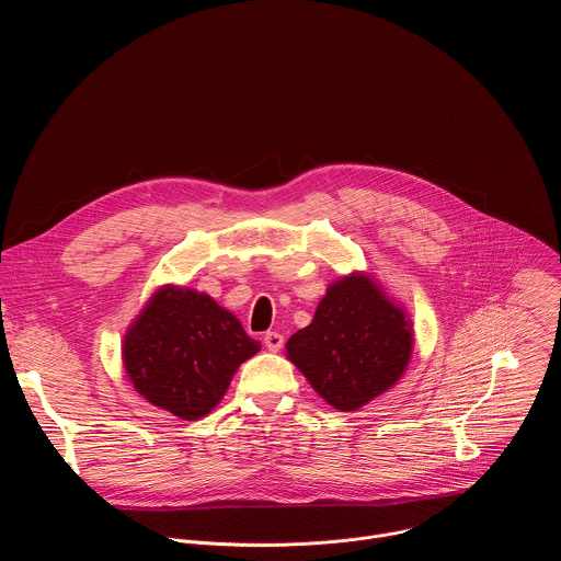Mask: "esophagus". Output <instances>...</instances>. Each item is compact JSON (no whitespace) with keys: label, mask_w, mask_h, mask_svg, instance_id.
I'll list each match as a JSON object with an SVG mask.
<instances>
[{"label":"esophagus","mask_w":561,"mask_h":561,"mask_svg":"<svg viewBox=\"0 0 561 561\" xmlns=\"http://www.w3.org/2000/svg\"><path fill=\"white\" fill-rule=\"evenodd\" d=\"M264 344H266L268 351L277 353V351H282V346H284V335H279V333H275V331H268V333L264 335Z\"/></svg>","instance_id":"obj_1"}]
</instances>
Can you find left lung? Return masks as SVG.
Segmentation results:
<instances>
[{"label": "left lung", "instance_id": "1", "mask_svg": "<svg viewBox=\"0 0 561 561\" xmlns=\"http://www.w3.org/2000/svg\"><path fill=\"white\" fill-rule=\"evenodd\" d=\"M288 359L337 411H357L402 377L413 333L404 312L364 275L344 277L319 301Z\"/></svg>", "mask_w": 561, "mask_h": 561}]
</instances>
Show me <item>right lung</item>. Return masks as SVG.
<instances>
[{
  "label": "right lung",
  "mask_w": 561,
  "mask_h": 561,
  "mask_svg": "<svg viewBox=\"0 0 561 561\" xmlns=\"http://www.w3.org/2000/svg\"><path fill=\"white\" fill-rule=\"evenodd\" d=\"M260 348L208 295L167 286L130 327L124 366L150 404L199 420L217 407L237 366Z\"/></svg>",
  "instance_id": "right-lung-1"
}]
</instances>
